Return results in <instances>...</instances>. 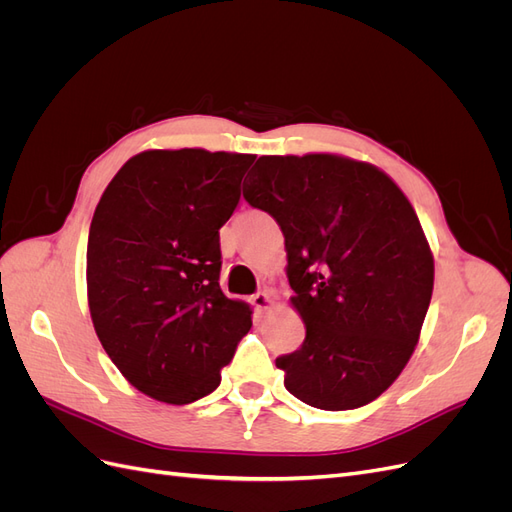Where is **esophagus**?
Returning <instances> with one entry per match:
<instances>
[{"mask_svg": "<svg viewBox=\"0 0 512 512\" xmlns=\"http://www.w3.org/2000/svg\"><path fill=\"white\" fill-rule=\"evenodd\" d=\"M252 305L256 312H265V309H269L273 305V299H271V292L269 290H260L256 292L252 297Z\"/></svg>", "mask_w": 512, "mask_h": 512, "instance_id": "34e87169", "label": "esophagus"}]
</instances>
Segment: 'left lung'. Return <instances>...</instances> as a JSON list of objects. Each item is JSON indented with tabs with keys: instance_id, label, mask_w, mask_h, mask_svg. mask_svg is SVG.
Returning a JSON list of instances; mask_svg holds the SVG:
<instances>
[{
	"instance_id": "1",
	"label": "left lung",
	"mask_w": 512,
	"mask_h": 512,
	"mask_svg": "<svg viewBox=\"0 0 512 512\" xmlns=\"http://www.w3.org/2000/svg\"><path fill=\"white\" fill-rule=\"evenodd\" d=\"M243 198L280 224L299 350L275 365L320 410H354L406 367L433 290V258L412 205L382 170L346 158L262 156Z\"/></svg>"
}]
</instances>
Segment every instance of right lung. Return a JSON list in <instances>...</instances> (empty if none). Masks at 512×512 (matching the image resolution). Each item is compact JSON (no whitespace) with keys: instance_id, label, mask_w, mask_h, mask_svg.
<instances>
[{"instance_id":"add662e5","label":"right lung","mask_w":512,"mask_h":512,"mask_svg":"<svg viewBox=\"0 0 512 512\" xmlns=\"http://www.w3.org/2000/svg\"><path fill=\"white\" fill-rule=\"evenodd\" d=\"M254 156L138 153L108 183L87 241L89 312L123 376L166 404L220 386L252 309L220 288V228Z\"/></svg>"}]
</instances>
